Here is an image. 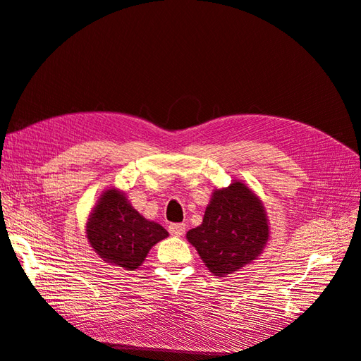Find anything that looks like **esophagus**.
Listing matches in <instances>:
<instances>
[{"instance_id": "esophagus-1", "label": "esophagus", "mask_w": 361, "mask_h": 361, "mask_svg": "<svg viewBox=\"0 0 361 361\" xmlns=\"http://www.w3.org/2000/svg\"><path fill=\"white\" fill-rule=\"evenodd\" d=\"M169 232L175 237H181L184 232H186V224L184 223H175L169 226Z\"/></svg>"}]
</instances>
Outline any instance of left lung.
<instances>
[{
    "instance_id": "8db88e82",
    "label": "left lung",
    "mask_w": 361,
    "mask_h": 361,
    "mask_svg": "<svg viewBox=\"0 0 361 361\" xmlns=\"http://www.w3.org/2000/svg\"><path fill=\"white\" fill-rule=\"evenodd\" d=\"M269 233L263 201L247 184L233 180L212 192L203 223L186 238L215 276H229L263 254Z\"/></svg>"
}]
</instances>
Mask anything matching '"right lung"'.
Masks as SVG:
<instances>
[{
	"label": "right lung",
	"mask_w": 361,
	"mask_h": 361,
	"mask_svg": "<svg viewBox=\"0 0 361 361\" xmlns=\"http://www.w3.org/2000/svg\"><path fill=\"white\" fill-rule=\"evenodd\" d=\"M167 235L161 224L145 219L116 188L103 192L86 223V237L97 255L124 271L138 269L152 246Z\"/></svg>",
	"instance_id": "add662e5"
}]
</instances>
